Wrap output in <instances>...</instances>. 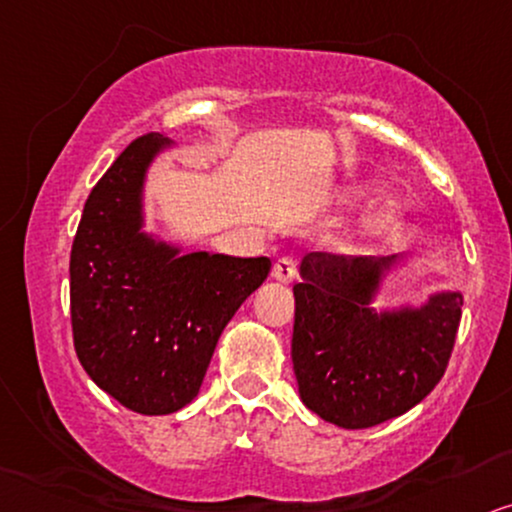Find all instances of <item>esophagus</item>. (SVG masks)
Here are the masks:
<instances>
[{
	"label": "esophagus",
	"instance_id": "esophagus-1",
	"mask_svg": "<svg viewBox=\"0 0 512 512\" xmlns=\"http://www.w3.org/2000/svg\"><path fill=\"white\" fill-rule=\"evenodd\" d=\"M297 274V264L293 257H281V260H276L274 269H271V276L276 278L278 283H290Z\"/></svg>",
	"mask_w": 512,
	"mask_h": 512
}]
</instances>
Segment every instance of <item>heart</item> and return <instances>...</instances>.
Returning <instances> with one entry per match:
<instances>
[{"instance_id": "obj_1", "label": "heart", "mask_w": 512, "mask_h": 512, "mask_svg": "<svg viewBox=\"0 0 512 512\" xmlns=\"http://www.w3.org/2000/svg\"><path fill=\"white\" fill-rule=\"evenodd\" d=\"M397 215H399V205L394 203V200H385V203H380L373 212H368L364 224H366V229L378 231V229H383V226L392 224L394 219H397Z\"/></svg>"}]
</instances>
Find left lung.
<instances>
[{"label": "left lung", "instance_id": "left-lung-1", "mask_svg": "<svg viewBox=\"0 0 512 512\" xmlns=\"http://www.w3.org/2000/svg\"><path fill=\"white\" fill-rule=\"evenodd\" d=\"M390 257L309 252L295 283L293 368L309 411L364 430L420 404L442 380L461 323L463 295L442 290L420 307L375 312Z\"/></svg>", "mask_w": 512, "mask_h": 512}]
</instances>
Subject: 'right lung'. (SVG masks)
Segmentation results:
<instances>
[{
    "mask_svg": "<svg viewBox=\"0 0 512 512\" xmlns=\"http://www.w3.org/2000/svg\"><path fill=\"white\" fill-rule=\"evenodd\" d=\"M160 132L132 141L89 193L70 252V321L89 378L129 411L167 416L200 392L217 340L269 257L181 252L144 231Z\"/></svg>",
    "mask_w": 512,
    "mask_h": 512,
    "instance_id": "right-lung-1",
    "label": "right lung"
}]
</instances>
